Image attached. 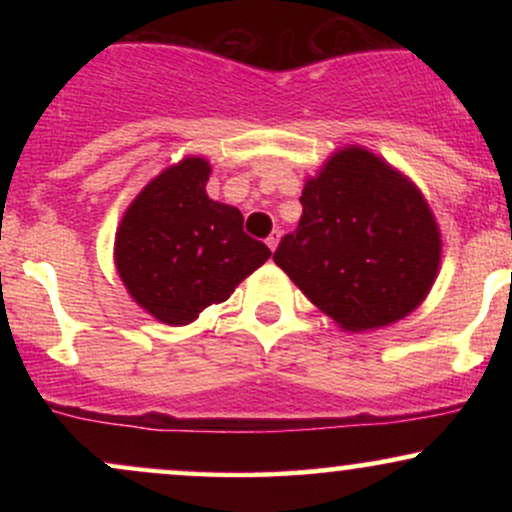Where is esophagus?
<instances>
[{
	"instance_id": "esophagus-1",
	"label": "esophagus",
	"mask_w": 512,
	"mask_h": 512,
	"mask_svg": "<svg viewBox=\"0 0 512 512\" xmlns=\"http://www.w3.org/2000/svg\"><path fill=\"white\" fill-rule=\"evenodd\" d=\"M279 240H281V233H279V231H274V233H272V236H269V238H267V245H269V250H272V252H274L276 248H279Z\"/></svg>"
}]
</instances>
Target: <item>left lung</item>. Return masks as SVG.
Here are the masks:
<instances>
[{"instance_id": "1", "label": "left lung", "mask_w": 512, "mask_h": 512, "mask_svg": "<svg viewBox=\"0 0 512 512\" xmlns=\"http://www.w3.org/2000/svg\"><path fill=\"white\" fill-rule=\"evenodd\" d=\"M274 262L346 332L380 330L426 301L443 238L426 197L366 146H342L303 185Z\"/></svg>"}]
</instances>
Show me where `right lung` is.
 <instances>
[{
    "label": "right lung",
    "mask_w": 512,
    "mask_h": 512,
    "mask_svg": "<svg viewBox=\"0 0 512 512\" xmlns=\"http://www.w3.org/2000/svg\"><path fill=\"white\" fill-rule=\"evenodd\" d=\"M211 166L185 156L132 199L115 233V269L132 301L182 327L231 298L272 252L243 231V214L209 199Z\"/></svg>",
    "instance_id": "1"
}]
</instances>
